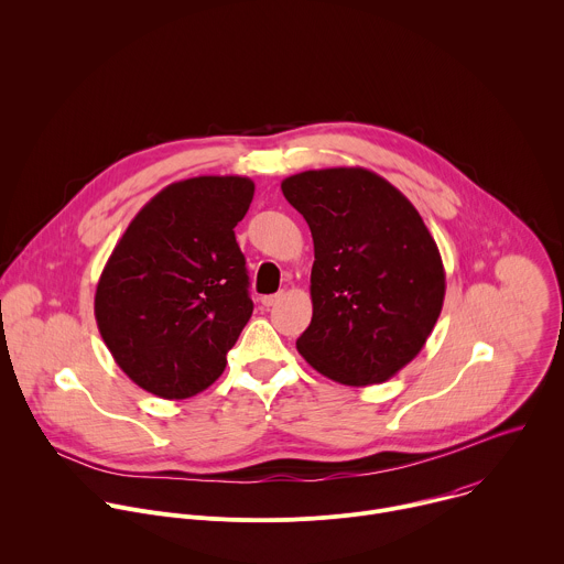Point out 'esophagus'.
I'll return each instance as SVG.
<instances>
[{
  "label": "esophagus",
  "mask_w": 564,
  "mask_h": 564,
  "mask_svg": "<svg viewBox=\"0 0 564 564\" xmlns=\"http://www.w3.org/2000/svg\"><path fill=\"white\" fill-rule=\"evenodd\" d=\"M281 299H283V292H279V294H268V296L261 299V303H263L265 307H272V305H276Z\"/></svg>",
  "instance_id": "obj_1"
}]
</instances>
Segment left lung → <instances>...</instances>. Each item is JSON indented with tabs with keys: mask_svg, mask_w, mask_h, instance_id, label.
<instances>
[{
	"mask_svg": "<svg viewBox=\"0 0 564 564\" xmlns=\"http://www.w3.org/2000/svg\"><path fill=\"white\" fill-rule=\"evenodd\" d=\"M314 240L312 321L301 357L346 386H370L411 364L444 305L446 274L413 203L364 167L301 172L281 183Z\"/></svg>",
	"mask_w": 564,
	"mask_h": 564,
	"instance_id": "left-lung-1",
	"label": "left lung"
}]
</instances>
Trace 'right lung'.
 <instances>
[{
	"mask_svg": "<svg viewBox=\"0 0 564 564\" xmlns=\"http://www.w3.org/2000/svg\"><path fill=\"white\" fill-rule=\"evenodd\" d=\"M252 198L246 176L178 181L118 240L96 288V321L116 364L142 390L187 399L223 375L254 310L234 236Z\"/></svg>",
	"mask_w": 564,
	"mask_h": 564,
	"instance_id": "right-lung-1",
	"label": "right lung"
}]
</instances>
